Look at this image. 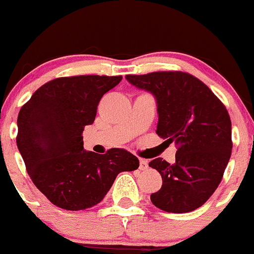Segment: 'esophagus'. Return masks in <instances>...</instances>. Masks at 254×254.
<instances>
[{
    "label": "esophagus",
    "instance_id": "34e87169",
    "mask_svg": "<svg viewBox=\"0 0 254 254\" xmlns=\"http://www.w3.org/2000/svg\"><path fill=\"white\" fill-rule=\"evenodd\" d=\"M148 168V160L145 159H139V169L145 170Z\"/></svg>",
    "mask_w": 254,
    "mask_h": 254
}]
</instances>
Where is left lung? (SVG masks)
Returning a JSON list of instances; mask_svg holds the SVG:
<instances>
[{"mask_svg": "<svg viewBox=\"0 0 254 254\" xmlns=\"http://www.w3.org/2000/svg\"><path fill=\"white\" fill-rule=\"evenodd\" d=\"M134 86L157 99V134L177 147L175 163H149L162 175L153 205L184 213L202 206L217 189L232 152L231 119L221 100L197 77L184 71L126 75Z\"/></svg>", "mask_w": 254, "mask_h": 254, "instance_id": "left-lung-1", "label": "left lung"}]
</instances>
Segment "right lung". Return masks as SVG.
<instances>
[{
    "label": "right lung",
    "mask_w": 254,
    "mask_h": 254,
    "mask_svg": "<svg viewBox=\"0 0 254 254\" xmlns=\"http://www.w3.org/2000/svg\"><path fill=\"white\" fill-rule=\"evenodd\" d=\"M122 80L106 75L57 77L42 85L17 119V147L33 184L55 206L89 209L109 192L121 172L139 160L111 148L106 154L84 149L82 132L95 121L101 97Z\"/></svg>",
    "instance_id": "obj_1"
}]
</instances>
